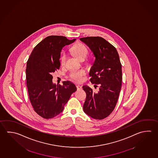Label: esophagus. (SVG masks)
Listing matches in <instances>:
<instances>
[{"instance_id": "esophagus-1", "label": "esophagus", "mask_w": 158, "mask_h": 158, "mask_svg": "<svg viewBox=\"0 0 158 158\" xmlns=\"http://www.w3.org/2000/svg\"><path fill=\"white\" fill-rule=\"evenodd\" d=\"M76 87H77L78 90H80V89H82V87L80 85H77Z\"/></svg>"}]
</instances>
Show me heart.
<instances>
[{
  "instance_id": "1",
  "label": "heart",
  "mask_w": 158,
  "mask_h": 158,
  "mask_svg": "<svg viewBox=\"0 0 158 158\" xmlns=\"http://www.w3.org/2000/svg\"><path fill=\"white\" fill-rule=\"evenodd\" d=\"M70 51L75 57L77 58L78 60H85L88 53V49L86 46L82 43H78L72 46L70 49ZM67 55L65 53L63 54L60 58V63L64 64L66 62ZM85 75V72L83 70H78V71H72L71 72L70 76L73 80H75L78 82H81L83 80V76Z\"/></svg>"
}]
</instances>
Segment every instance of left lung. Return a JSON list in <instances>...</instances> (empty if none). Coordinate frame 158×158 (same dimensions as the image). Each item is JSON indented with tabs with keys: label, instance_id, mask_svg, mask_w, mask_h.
<instances>
[{
	"label": "left lung",
	"instance_id": "obj_1",
	"mask_svg": "<svg viewBox=\"0 0 158 158\" xmlns=\"http://www.w3.org/2000/svg\"><path fill=\"white\" fill-rule=\"evenodd\" d=\"M89 47L95 58L89 75L90 81L99 90L95 92L87 85L82 86L86 94L83 111L91 118L102 120L113 111L118 101L122 83L121 64L115 47L100 37L80 39Z\"/></svg>",
	"mask_w": 158,
	"mask_h": 158
}]
</instances>
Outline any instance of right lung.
Returning a JSON list of instances; mask_svg holds the SVG:
<instances>
[{"label": "right lung", "instance_id": "1", "mask_svg": "<svg viewBox=\"0 0 158 158\" xmlns=\"http://www.w3.org/2000/svg\"><path fill=\"white\" fill-rule=\"evenodd\" d=\"M60 35L48 36L32 51L27 63L26 80L29 98L35 111L48 119L63 111L64 106L77 90L74 83L67 81L63 86L52 81V73L60 69L63 47L73 43Z\"/></svg>", "mask_w": 158, "mask_h": 158}]
</instances>
